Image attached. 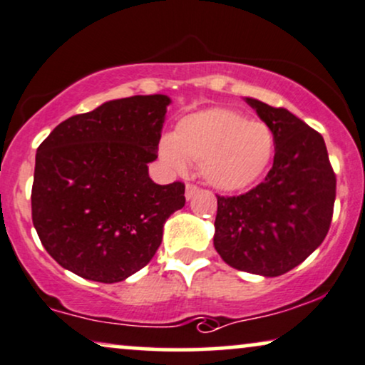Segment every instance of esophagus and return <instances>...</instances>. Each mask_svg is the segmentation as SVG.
<instances>
[{
	"label": "esophagus",
	"instance_id": "obj_1",
	"mask_svg": "<svg viewBox=\"0 0 365 365\" xmlns=\"http://www.w3.org/2000/svg\"><path fill=\"white\" fill-rule=\"evenodd\" d=\"M197 191H200V190H197L195 184H187V186H186V192H184V196H186V200L190 201V200H192V196H195Z\"/></svg>",
	"mask_w": 365,
	"mask_h": 365
}]
</instances>
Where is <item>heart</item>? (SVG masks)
Returning <instances> with one entry per match:
<instances>
[{
  "mask_svg": "<svg viewBox=\"0 0 365 365\" xmlns=\"http://www.w3.org/2000/svg\"><path fill=\"white\" fill-rule=\"evenodd\" d=\"M274 148V135L262 121H249L228 108H210L184 116L173 137L160 140L159 155L179 173L195 162L211 187L237 192L262 178Z\"/></svg>",
  "mask_w": 365,
  "mask_h": 365,
  "instance_id": "b5f03b06",
  "label": "heart"
}]
</instances>
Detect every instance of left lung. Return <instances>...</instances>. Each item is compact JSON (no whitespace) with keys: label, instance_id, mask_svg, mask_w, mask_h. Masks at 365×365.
<instances>
[{"label":"left lung","instance_id":"1","mask_svg":"<svg viewBox=\"0 0 365 365\" xmlns=\"http://www.w3.org/2000/svg\"><path fill=\"white\" fill-rule=\"evenodd\" d=\"M244 100L271 128L276 154L257 187L242 196H218L213 245L233 269L276 277L325 240L336 179L320 133L284 108Z\"/></svg>","mask_w":365,"mask_h":365}]
</instances>
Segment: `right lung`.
<instances>
[{
	"label": "right lung",
	"mask_w": 365,
	"mask_h": 365,
	"mask_svg": "<svg viewBox=\"0 0 365 365\" xmlns=\"http://www.w3.org/2000/svg\"><path fill=\"white\" fill-rule=\"evenodd\" d=\"M170 98L137 94L62 121L35 155L31 220L58 265L96 282H120L150 262L184 184H155L148 164Z\"/></svg>",
	"instance_id": "obj_1"
}]
</instances>
